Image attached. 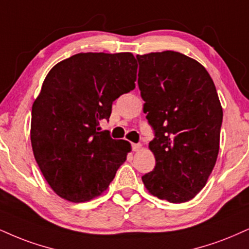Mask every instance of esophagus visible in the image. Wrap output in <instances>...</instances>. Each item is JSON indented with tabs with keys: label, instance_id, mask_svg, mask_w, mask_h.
<instances>
[{
	"label": "esophagus",
	"instance_id": "obj_1",
	"mask_svg": "<svg viewBox=\"0 0 249 249\" xmlns=\"http://www.w3.org/2000/svg\"><path fill=\"white\" fill-rule=\"evenodd\" d=\"M142 143H132V149L134 152H138V151H140V149H142Z\"/></svg>",
	"mask_w": 249,
	"mask_h": 249
}]
</instances>
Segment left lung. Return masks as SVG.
<instances>
[{"label":"left lung","mask_w":249,"mask_h":249,"mask_svg":"<svg viewBox=\"0 0 249 249\" xmlns=\"http://www.w3.org/2000/svg\"><path fill=\"white\" fill-rule=\"evenodd\" d=\"M137 59L143 112L155 131L148 148L157 163L143 185L160 199L188 202L205 187L219 152L223 107L215 86L204 66L179 52Z\"/></svg>","instance_id":"obj_1"}]
</instances>
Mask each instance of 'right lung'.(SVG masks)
Masks as SVG:
<instances>
[{
    "label": "right lung",
    "mask_w": 249,
    "mask_h": 249,
    "mask_svg": "<svg viewBox=\"0 0 249 249\" xmlns=\"http://www.w3.org/2000/svg\"><path fill=\"white\" fill-rule=\"evenodd\" d=\"M137 68L130 52L77 53L45 77L30 138L40 172L61 198L83 203L101 196L126 160L131 143L98 126L112 102L136 88Z\"/></svg>",
    "instance_id": "right-lung-1"
}]
</instances>
